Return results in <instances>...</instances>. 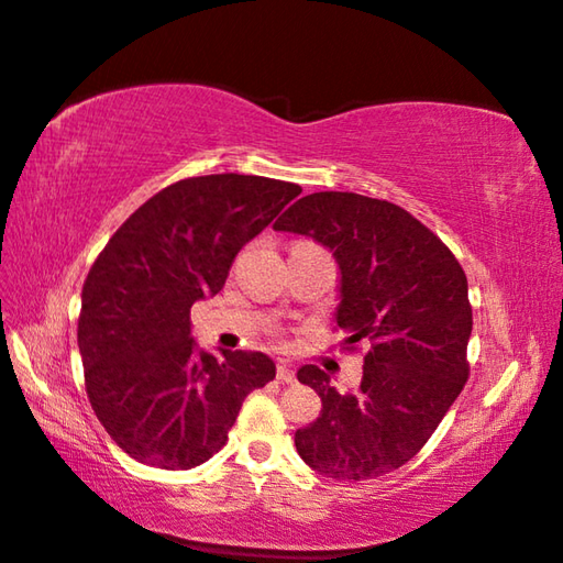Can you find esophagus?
I'll return each mask as SVG.
<instances>
[{"instance_id":"obj_1","label":"esophagus","mask_w":563,"mask_h":563,"mask_svg":"<svg viewBox=\"0 0 563 563\" xmlns=\"http://www.w3.org/2000/svg\"><path fill=\"white\" fill-rule=\"evenodd\" d=\"M275 375L283 382V385H292L295 382V369L288 363H278V369H275Z\"/></svg>"}]
</instances>
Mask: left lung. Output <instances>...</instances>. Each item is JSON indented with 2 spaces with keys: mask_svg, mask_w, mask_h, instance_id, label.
<instances>
[{
  "mask_svg": "<svg viewBox=\"0 0 563 563\" xmlns=\"http://www.w3.org/2000/svg\"><path fill=\"white\" fill-rule=\"evenodd\" d=\"M312 236L341 271L336 324L365 341L363 379L341 394L317 365L297 379L321 397L317 421L295 433L300 457L336 482L399 470L460 397L470 363L472 305L460 261L413 214L341 190L305 196L273 224Z\"/></svg>",
  "mask_w": 563,
  "mask_h": 563,
  "instance_id": "1",
  "label": "left lung"
}]
</instances>
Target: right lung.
<instances>
[{
    "label": "right lung",
    "mask_w": 563,
    "mask_h": 563,
    "mask_svg": "<svg viewBox=\"0 0 563 563\" xmlns=\"http://www.w3.org/2000/svg\"><path fill=\"white\" fill-rule=\"evenodd\" d=\"M302 188L210 174L162 188L118 227L84 280L77 343L91 409L118 448L159 470H190L227 442L263 353L196 349L190 307L218 295L234 256Z\"/></svg>",
    "instance_id": "1"
}]
</instances>
